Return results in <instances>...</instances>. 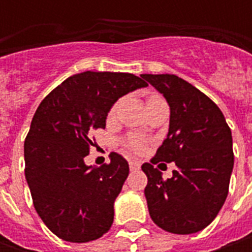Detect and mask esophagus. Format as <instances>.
<instances>
[{
    "mask_svg": "<svg viewBox=\"0 0 252 252\" xmlns=\"http://www.w3.org/2000/svg\"><path fill=\"white\" fill-rule=\"evenodd\" d=\"M129 167H130L131 171H136V169L140 168V162L139 161H130L129 162Z\"/></svg>",
    "mask_w": 252,
    "mask_h": 252,
    "instance_id": "1",
    "label": "esophagus"
}]
</instances>
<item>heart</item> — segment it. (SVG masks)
Here are the masks:
<instances>
[{
  "label": "heart",
  "mask_w": 252,
  "mask_h": 252,
  "mask_svg": "<svg viewBox=\"0 0 252 252\" xmlns=\"http://www.w3.org/2000/svg\"><path fill=\"white\" fill-rule=\"evenodd\" d=\"M115 112H116V105L111 109L109 116H113ZM125 146L130 151H133V153H141V151L146 149V141H144V139H141L140 136H129L125 140Z\"/></svg>",
  "instance_id": "b5f03b06"
}]
</instances>
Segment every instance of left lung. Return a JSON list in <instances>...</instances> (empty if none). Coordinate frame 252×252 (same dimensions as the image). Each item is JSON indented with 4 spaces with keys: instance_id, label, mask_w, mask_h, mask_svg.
Returning a JSON list of instances; mask_svg holds the SVG:
<instances>
[{
    "instance_id": "left-lung-1",
    "label": "left lung",
    "mask_w": 252,
    "mask_h": 252,
    "mask_svg": "<svg viewBox=\"0 0 252 252\" xmlns=\"http://www.w3.org/2000/svg\"><path fill=\"white\" fill-rule=\"evenodd\" d=\"M169 106V129L157 154L141 165L153 221L174 234L198 233L215 220L227 198L234 165L233 137L219 106L174 74H141ZM175 162L162 180L154 164ZM160 167V165H158Z\"/></svg>"
}]
</instances>
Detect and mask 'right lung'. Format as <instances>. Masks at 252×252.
<instances>
[{"mask_svg":"<svg viewBox=\"0 0 252 252\" xmlns=\"http://www.w3.org/2000/svg\"><path fill=\"white\" fill-rule=\"evenodd\" d=\"M144 87L133 74L85 71L54 88L34 112L25 139V177L37 215L64 241L88 243L111 228L129 164L116 153L101 167L84 158L113 103Z\"/></svg>","mask_w":252,"mask_h":252,"instance_id":"obj_1","label":"right lung"}]
</instances>
